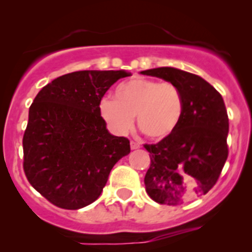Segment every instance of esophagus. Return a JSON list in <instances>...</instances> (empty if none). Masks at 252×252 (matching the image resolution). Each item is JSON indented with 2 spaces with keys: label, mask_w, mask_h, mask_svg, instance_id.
<instances>
[{
  "label": "esophagus",
  "mask_w": 252,
  "mask_h": 252,
  "mask_svg": "<svg viewBox=\"0 0 252 252\" xmlns=\"http://www.w3.org/2000/svg\"><path fill=\"white\" fill-rule=\"evenodd\" d=\"M130 148H131V150L138 149V148H141V144L137 143V142H134V141H131V142H130Z\"/></svg>",
  "instance_id": "1"
}]
</instances>
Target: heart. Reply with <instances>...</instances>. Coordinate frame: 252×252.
Listing matches in <instances>:
<instances>
[{"label": "heart", "mask_w": 252, "mask_h": 252, "mask_svg": "<svg viewBox=\"0 0 252 252\" xmlns=\"http://www.w3.org/2000/svg\"><path fill=\"white\" fill-rule=\"evenodd\" d=\"M181 92L174 84L135 77L118 84L115 97L100 99L99 114L112 132L126 135L137 126L152 140H163L178 128L182 116Z\"/></svg>", "instance_id": "b5f03b06"}]
</instances>
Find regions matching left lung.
<instances>
[{
	"instance_id": "8db88e82",
	"label": "left lung",
	"mask_w": 252,
	"mask_h": 252,
	"mask_svg": "<svg viewBox=\"0 0 252 252\" xmlns=\"http://www.w3.org/2000/svg\"><path fill=\"white\" fill-rule=\"evenodd\" d=\"M140 73L174 84L184 102L175 131L158 143L144 146L152 161L144 176L147 193L169 206L206 194L228 154V117L221 94L201 77L175 67Z\"/></svg>"
}]
</instances>
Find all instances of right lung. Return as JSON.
Here are the masks:
<instances>
[{
	"mask_svg": "<svg viewBox=\"0 0 252 252\" xmlns=\"http://www.w3.org/2000/svg\"><path fill=\"white\" fill-rule=\"evenodd\" d=\"M130 72L85 70L58 77L40 90L24 135V169L40 194L78 210L97 200L112 167L130 153L128 138L110 134L99 103Z\"/></svg>",
	"mask_w": 252,
	"mask_h": 252,
	"instance_id": "add662e5",
	"label": "right lung"
}]
</instances>
